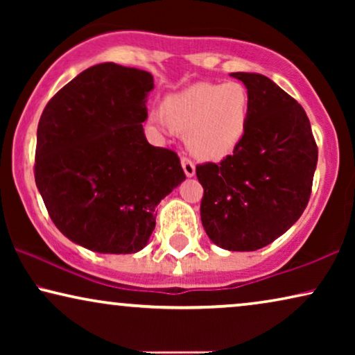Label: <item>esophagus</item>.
I'll return each instance as SVG.
<instances>
[{"label":"esophagus","mask_w":355,"mask_h":355,"mask_svg":"<svg viewBox=\"0 0 355 355\" xmlns=\"http://www.w3.org/2000/svg\"><path fill=\"white\" fill-rule=\"evenodd\" d=\"M181 164H182V169H184V173H186L187 178L196 176V164H193L191 159L182 158L181 159Z\"/></svg>","instance_id":"1"}]
</instances>
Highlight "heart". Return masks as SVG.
Returning <instances> with one entry per match:
<instances>
[{"instance_id": "1", "label": "heart", "mask_w": 355, "mask_h": 355, "mask_svg": "<svg viewBox=\"0 0 355 355\" xmlns=\"http://www.w3.org/2000/svg\"><path fill=\"white\" fill-rule=\"evenodd\" d=\"M250 96L239 82L196 84L168 96L163 110H153L150 124L166 134L187 132V147L202 159L230 157L249 129Z\"/></svg>"}]
</instances>
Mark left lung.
Listing matches in <instances>:
<instances>
[{
    "mask_svg": "<svg viewBox=\"0 0 355 355\" xmlns=\"http://www.w3.org/2000/svg\"><path fill=\"white\" fill-rule=\"evenodd\" d=\"M250 96L249 129L221 163L197 166L200 218L213 244L252 252L283 236L302 215L318 150L302 106L266 76L231 74Z\"/></svg>",
    "mask_w": 355,
    "mask_h": 355,
    "instance_id": "8db88e82",
    "label": "left lung"
}]
</instances>
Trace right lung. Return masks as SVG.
<instances>
[{
  "instance_id": "obj_1",
  "label": "right lung",
  "mask_w": 355,
  "mask_h": 355,
  "mask_svg": "<svg viewBox=\"0 0 355 355\" xmlns=\"http://www.w3.org/2000/svg\"><path fill=\"white\" fill-rule=\"evenodd\" d=\"M147 71L92 66L62 87L37 129L35 182L67 239L98 254H135L155 230V208L184 179L178 155L144 134Z\"/></svg>"
}]
</instances>
